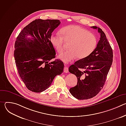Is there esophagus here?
I'll return each instance as SVG.
<instances>
[{
    "label": "esophagus",
    "mask_w": 126,
    "mask_h": 126,
    "mask_svg": "<svg viewBox=\"0 0 126 126\" xmlns=\"http://www.w3.org/2000/svg\"><path fill=\"white\" fill-rule=\"evenodd\" d=\"M64 72L68 73V68L67 67H65L64 68Z\"/></svg>",
    "instance_id": "1"
}]
</instances>
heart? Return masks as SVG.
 <instances>
[{
    "mask_svg": "<svg viewBox=\"0 0 126 126\" xmlns=\"http://www.w3.org/2000/svg\"><path fill=\"white\" fill-rule=\"evenodd\" d=\"M61 36L53 34L50 42L57 52L60 53L64 49L65 43H69V50L59 55V57L65 62H69L76 57L84 59L93 52L96 45L95 36L86 29L78 25H69L60 31Z\"/></svg>",
    "mask_w": 126,
    "mask_h": 126,
    "instance_id": "b5f03b06",
    "label": "heart"
}]
</instances>
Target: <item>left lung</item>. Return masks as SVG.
Listing matches in <instances>:
<instances>
[{
    "label": "left lung",
    "mask_w": 126,
    "mask_h": 126,
    "mask_svg": "<svg viewBox=\"0 0 126 126\" xmlns=\"http://www.w3.org/2000/svg\"><path fill=\"white\" fill-rule=\"evenodd\" d=\"M100 38L94 50L87 57L77 61L69 71L77 77V84L69 91L78 100L90 99L101 91L113 62V50L102 30L96 26Z\"/></svg>",
    "instance_id": "1"
}]
</instances>
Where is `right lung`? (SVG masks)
<instances>
[{
    "instance_id": "obj_1",
    "label": "right lung",
    "mask_w": 126,
    "mask_h": 126,
    "mask_svg": "<svg viewBox=\"0 0 126 126\" xmlns=\"http://www.w3.org/2000/svg\"><path fill=\"white\" fill-rule=\"evenodd\" d=\"M60 23L57 19H36L25 26L16 38L15 64L19 76L31 91H45L55 77L63 73L64 65L61 60L49 63L56 55L50 37Z\"/></svg>"
}]
</instances>
